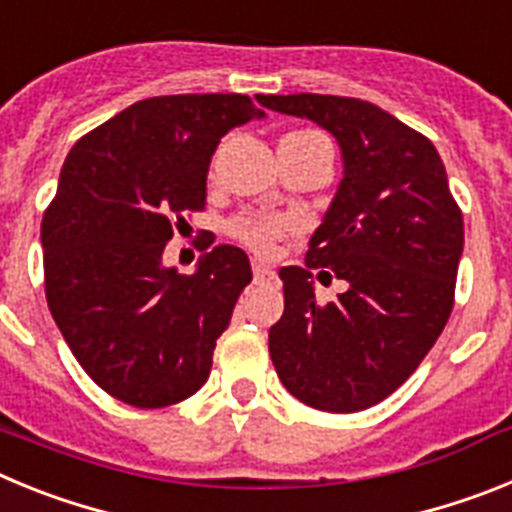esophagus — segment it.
<instances>
[{
  "mask_svg": "<svg viewBox=\"0 0 512 512\" xmlns=\"http://www.w3.org/2000/svg\"><path fill=\"white\" fill-rule=\"evenodd\" d=\"M253 279H256V282H271V279H277V271L256 261V264H253Z\"/></svg>",
  "mask_w": 512,
  "mask_h": 512,
  "instance_id": "esophagus-1",
  "label": "esophagus"
}]
</instances>
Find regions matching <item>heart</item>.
I'll return each instance as SVG.
<instances>
[{"label":"heart","mask_w":512,"mask_h":512,"mask_svg":"<svg viewBox=\"0 0 512 512\" xmlns=\"http://www.w3.org/2000/svg\"><path fill=\"white\" fill-rule=\"evenodd\" d=\"M295 138H310L312 130H297ZM284 135V138H289ZM292 230V223H289L287 217L279 215H259V212H246V215L233 217L228 223V235L233 241H238L241 246H246L248 251H253L256 256H269L277 246V241H282L284 235Z\"/></svg>","instance_id":"1"}]
</instances>
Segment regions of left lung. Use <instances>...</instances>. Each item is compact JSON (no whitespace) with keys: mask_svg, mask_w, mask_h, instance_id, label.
Masks as SVG:
<instances>
[{"mask_svg":"<svg viewBox=\"0 0 512 512\" xmlns=\"http://www.w3.org/2000/svg\"><path fill=\"white\" fill-rule=\"evenodd\" d=\"M341 143L343 179L302 266L279 271L284 315L269 354L289 395L323 413H359L400 387L454 307L464 217L433 143L364 99L256 97ZM349 289L320 306L311 269ZM330 268V272H325Z\"/></svg>","mask_w":512,"mask_h":512,"instance_id":"8db88e82","label":"left lung"}]
</instances>
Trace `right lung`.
Here are the masks:
<instances>
[{
    "label": "right lung",
    "instance_id": "add662e5",
    "mask_svg": "<svg viewBox=\"0 0 512 512\" xmlns=\"http://www.w3.org/2000/svg\"><path fill=\"white\" fill-rule=\"evenodd\" d=\"M259 104L246 94L143 99L81 135L63 161L40 225L45 300L81 369L125 405H176L210 377L253 279L248 256L207 251V241L194 274L161 256L184 217L205 210L220 138L264 115Z\"/></svg>",
    "mask_w": 512,
    "mask_h": 512
}]
</instances>
